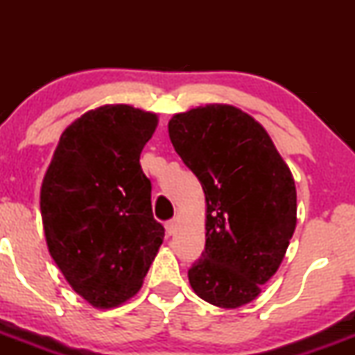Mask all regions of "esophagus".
<instances>
[{
  "label": "esophagus",
  "instance_id": "34e87169",
  "mask_svg": "<svg viewBox=\"0 0 355 355\" xmlns=\"http://www.w3.org/2000/svg\"><path fill=\"white\" fill-rule=\"evenodd\" d=\"M165 229H166V234L168 235H173L175 230H177V220H168V222L165 223Z\"/></svg>",
  "mask_w": 355,
  "mask_h": 355
}]
</instances>
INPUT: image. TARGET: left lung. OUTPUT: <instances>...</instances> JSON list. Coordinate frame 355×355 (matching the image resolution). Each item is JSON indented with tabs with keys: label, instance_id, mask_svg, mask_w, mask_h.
Segmentation results:
<instances>
[{
	"label": "left lung",
	"instance_id": "8db88e82",
	"mask_svg": "<svg viewBox=\"0 0 355 355\" xmlns=\"http://www.w3.org/2000/svg\"><path fill=\"white\" fill-rule=\"evenodd\" d=\"M168 135L207 200L205 250L189 270L191 288L217 307L252 302L294 235V177L263 126L230 105L178 113Z\"/></svg>",
	"mask_w": 355,
	"mask_h": 355
}]
</instances>
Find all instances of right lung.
Returning a JSON list of instances; mask_svg holds the SVG:
<instances>
[{"instance_id": "add662e5", "label": "right lung", "mask_w": 355, "mask_h": 355, "mask_svg": "<svg viewBox=\"0 0 355 355\" xmlns=\"http://www.w3.org/2000/svg\"><path fill=\"white\" fill-rule=\"evenodd\" d=\"M157 115L105 105L63 132L42 185L48 250L73 291L112 309L140 291L165 229L140 153Z\"/></svg>"}]
</instances>
